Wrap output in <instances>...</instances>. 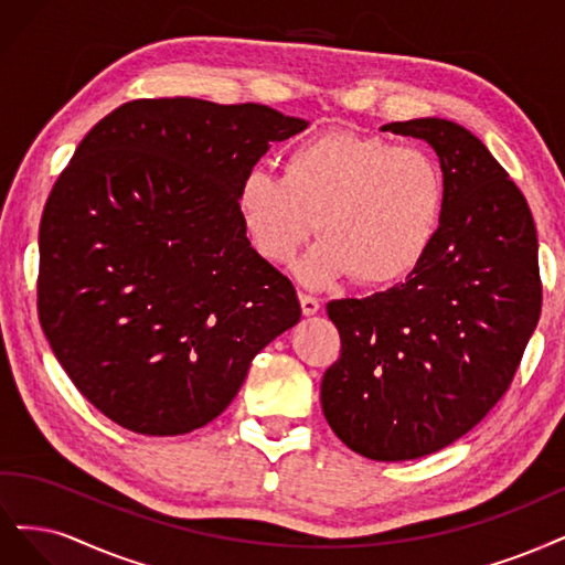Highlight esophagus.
<instances>
[{
  "instance_id": "34e87169",
  "label": "esophagus",
  "mask_w": 565,
  "mask_h": 565,
  "mask_svg": "<svg viewBox=\"0 0 565 565\" xmlns=\"http://www.w3.org/2000/svg\"><path fill=\"white\" fill-rule=\"evenodd\" d=\"M300 307L305 315H317L319 312V298L317 296H309V294H300Z\"/></svg>"
}]
</instances>
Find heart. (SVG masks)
Masks as SVG:
<instances>
[{
    "label": "heart",
    "mask_w": 565,
    "mask_h": 565,
    "mask_svg": "<svg viewBox=\"0 0 565 565\" xmlns=\"http://www.w3.org/2000/svg\"><path fill=\"white\" fill-rule=\"evenodd\" d=\"M234 206L250 246L275 265L294 263L315 227L323 234L300 263L302 281L354 275L382 286L425 258L441 221L444 175L413 145L326 131L286 152L284 175L246 169Z\"/></svg>",
    "instance_id": "heart-1"
}]
</instances>
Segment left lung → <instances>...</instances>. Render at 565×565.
<instances>
[{"mask_svg":"<svg viewBox=\"0 0 565 565\" xmlns=\"http://www.w3.org/2000/svg\"><path fill=\"white\" fill-rule=\"evenodd\" d=\"M382 131L431 145L444 211L404 284L326 305L340 359L323 373L321 408L344 446L398 462L446 448L500 402L537 326L542 281L533 213L475 134L436 117Z\"/></svg>","mask_w":565,"mask_h":565,"instance_id":"obj_1","label":"left lung"}]
</instances>
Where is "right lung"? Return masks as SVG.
<instances>
[{
  "label": "right lung",
  "instance_id": "add662e5",
  "mask_svg": "<svg viewBox=\"0 0 565 565\" xmlns=\"http://www.w3.org/2000/svg\"><path fill=\"white\" fill-rule=\"evenodd\" d=\"M267 105L138 98L90 129L40 223L38 312L67 377L124 429L204 427L300 319L236 215L246 169L305 129Z\"/></svg>",
  "mask_w": 565,
  "mask_h": 565
}]
</instances>
